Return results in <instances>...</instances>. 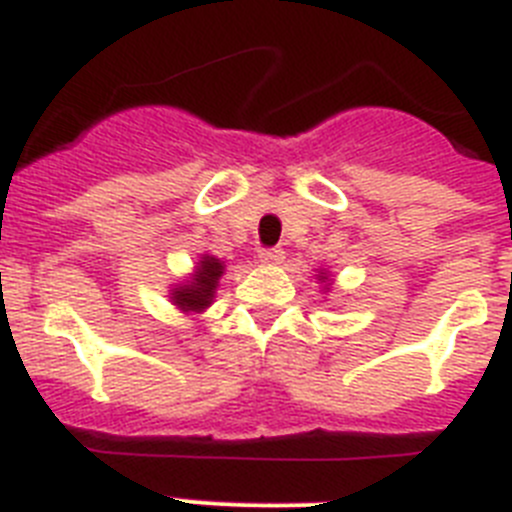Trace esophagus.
I'll return each mask as SVG.
<instances>
[{
	"instance_id": "1",
	"label": "esophagus",
	"mask_w": 512,
	"mask_h": 512,
	"mask_svg": "<svg viewBox=\"0 0 512 512\" xmlns=\"http://www.w3.org/2000/svg\"><path fill=\"white\" fill-rule=\"evenodd\" d=\"M284 259H287L284 248H261L259 251V261L266 266H279L284 264Z\"/></svg>"
}]
</instances>
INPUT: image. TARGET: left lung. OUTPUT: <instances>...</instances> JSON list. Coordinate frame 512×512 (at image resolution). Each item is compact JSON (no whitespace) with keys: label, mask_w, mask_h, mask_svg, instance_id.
<instances>
[{"label":"left lung","mask_w":512,"mask_h":512,"mask_svg":"<svg viewBox=\"0 0 512 512\" xmlns=\"http://www.w3.org/2000/svg\"><path fill=\"white\" fill-rule=\"evenodd\" d=\"M317 284H322V292H327V289L332 287V274L327 269H317Z\"/></svg>","instance_id":"1"}]
</instances>
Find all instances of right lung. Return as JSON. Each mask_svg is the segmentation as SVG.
Masks as SVG:
<instances>
[{
	"mask_svg": "<svg viewBox=\"0 0 512 512\" xmlns=\"http://www.w3.org/2000/svg\"><path fill=\"white\" fill-rule=\"evenodd\" d=\"M225 274V261L210 253H200L195 269L177 284H170V302L185 314H203L215 302L220 276Z\"/></svg>",
	"mask_w": 512,
	"mask_h": 512,
	"instance_id": "right-lung-1",
	"label": "right lung"
}]
</instances>
